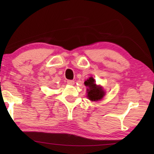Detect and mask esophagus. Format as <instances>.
<instances>
[{
  "label": "esophagus",
  "instance_id": "esophagus-1",
  "mask_svg": "<svg viewBox=\"0 0 154 154\" xmlns=\"http://www.w3.org/2000/svg\"><path fill=\"white\" fill-rule=\"evenodd\" d=\"M67 83L69 85H73L75 84V81H73V80H67Z\"/></svg>",
  "mask_w": 154,
  "mask_h": 154
}]
</instances>
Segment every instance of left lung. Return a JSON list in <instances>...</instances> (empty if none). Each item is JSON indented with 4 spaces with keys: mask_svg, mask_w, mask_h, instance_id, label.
Instances as JSON below:
<instances>
[{
    "mask_svg": "<svg viewBox=\"0 0 154 154\" xmlns=\"http://www.w3.org/2000/svg\"><path fill=\"white\" fill-rule=\"evenodd\" d=\"M87 86V97L91 101H98L103 98L105 92L100 85H97L93 77H90L84 82Z\"/></svg>",
    "mask_w": 154,
    "mask_h": 154,
    "instance_id": "left-lung-1",
    "label": "left lung"
}]
</instances>
